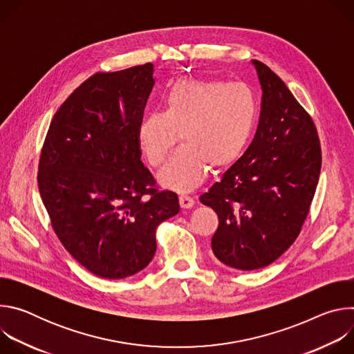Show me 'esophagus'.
Listing matches in <instances>:
<instances>
[{
	"mask_svg": "<svg viewBox=\"0 0 354 354\" xmlns=\"http://www.w3.org/2000/svg\"><path fill=\"white\" fill-rule=\"evenodd\" d=\"M179 205H180L182 209H192L194 206V200L187 194H180L179 196Z\"/></svg>",
	"mask_w": 354,
	"mask_h": 354,
	"instance_id": "obj_1",
	"label": "esophagus"
}]
</instances>
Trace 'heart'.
I'll return each mask as SVG.
<instances>
[{
	"label": "heart",
	"mask_w": 354,
	"mask_h": 354,
	"mask_svg": "<svg viewBox=\"0 0 354 354\" xmlns=\"http://www.w3.org/2000/svg\"><path fill=\"white\" fill-rule=\"evenodd\" d=\"M255 119V96L246 85L186 78L169 86L162 112L141 119L137 141L147 162L160 167L179 133L180 147L160 171L158 182L189 192L205 179L207 164L224 168L241 156Z\"/></svg>",
	"instance_id": "b5f03b06"
}]
</instances>
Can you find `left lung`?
<instances>
[{
  "label": "left lung",
  "mask_w": 354,
  "mask_h": 354,
  "mask_svg": "<svg viewBox=\"0 0 354 354\" xmlns=\"http://www.w3.org/2000/svg\"><path fill=\"white\" fill-rule=\"evenodd\" d=\"M252 64L263 92L255 137L200 196L218 216L213 254L238 270L265 268L291 246L308 216L322 162L311 116L268 66Z\"/></svg>",
  "instance_id": "left-lung-1"
}]
</instances>
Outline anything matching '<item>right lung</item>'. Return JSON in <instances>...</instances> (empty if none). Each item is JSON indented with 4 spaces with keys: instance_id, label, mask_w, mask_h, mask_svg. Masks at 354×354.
Segmentation results:
<instances>
[{
    "instance_id": "right-lung-1",
    "label": "right lung",
    "mask_w": 354,
    "mask_h": 354,
    "mask_svg": "<svg viewBox=\"0 0 354 354\" xmlns=\"http://www.w3.org/2000/svg\"><path fill=\"white\" fill-rule=\"evenodd\" d=\"M147 63L97 73L50 123L37 183L70 255L102 279H124L153 261L158 225L179 213L176 193L157 190L141 162L137 129L154 86Z\"/></svg>"
}]
</instances>
